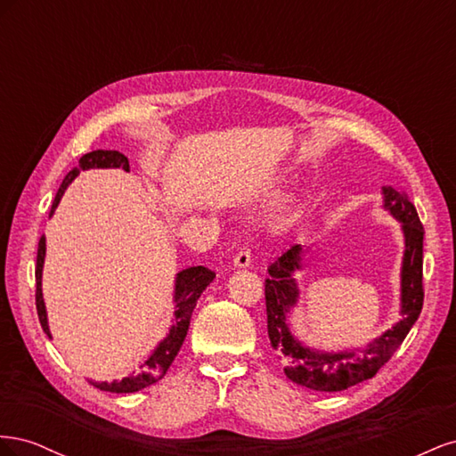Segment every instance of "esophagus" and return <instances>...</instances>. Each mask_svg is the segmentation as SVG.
I'll use <instances>...</instances> for the list:
<instances>
[{"mask_svg": "<svg viewBox=\"0 0 456 456\" xmlns=\"http://www.w3.org/2000/svg\"><path fill=\"white\" fill-rule=\"evenodd\" d=\"M251 265V251L241 249L236 256H233V266L236 268H249Z\"/></svg>", "mask_w": 456, "mask_h": 456, "instance_id": "esophagus-1", "label": "esophagus"}]
</instances>
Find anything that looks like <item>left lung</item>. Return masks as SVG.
I'll return each mask as SVG.
<instances>
[{
	"mask_svg": "<svg viewBox=\"0 0 456 456\" xmlns=\"http://www.w3.org/2000/svg\"><path fill=\"white\" fill-rule=\"evenodd\" d=\"M382 207L402 224L405 249L402 260V295L399 315L402 320L384 330L380 337L363 346L338 352H325L306 346L291 329V314L298 305L300 289L295 272L302 270V245H293L268 266L266 280V314L268 337L273 352L283 362L289 380L315 392H340L350 386L369 380L402 346L411 327L422 310V240L424 228L405 194L392 186H382Z\"/></svg>",
	"mask_w": 456,
	"mask_h": 456,
	"instance_id": "left-lung-1",
	"label": "left lung"
}]
</instances>
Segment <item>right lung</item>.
<instances>
[{
  "mask_svg": "<svg viewBox=\"0 0 456 456\" xmlns=\"http://www.w3.org/2000/svg\"><path fill=\"white\" fill-rule=\"evenodd\" d=\"M89 169H123L129 171V159L121 154V151L116 150H94L86 154L79 159V165L76 169H72L64 176V181L54 196L53 207H51V215L57 209L64 190L68 184H72L74 178L81 171H89ZM44 265H45V236H41L39 245H37V260H36V308L39 315V323L44 333L51 337L49 330V322H47V310H45V300H44V291H41V273H44ZM215 280V272L205 266H190L186 270H181L175 278V293H173V302H175V312H173V323L169 327V333L165 335L158 346L148 354L146 360L139 369H134L131 375L112 380V382H96L89 380L93 386H96L99 390L104 392H112V394H133L148 388V386L156 384L165 377V372L171 367L175 362V357L181 350L183 342L186 338L188 327H190V317L191 312L196 308V302L201 297V293L207 289L211 281Z\"/></svg>",
  "mask_w": 456,
  "mask_h": 456,
  "instance_id": "obj_1",
  "label": "right lung"
}]
</instances>
